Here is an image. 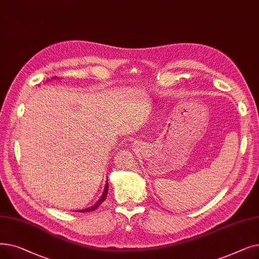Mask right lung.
<instances>
[{
	"label": "right lung",
	"instance_id": "1",
	"mask_svg": "<svg viewBox=\"0 0 259 259\" xmlns=\"http://www.w3.org/2000/svg\"><path fill=\"white\" fill-rule=\"evenodd\" d=\"M107 193H108V183H107V184H106V186H105L103 195L101 196V198L99 199V201H98L97 203H95L94 206H92V207H90V208H88V209H84V210H77V211H75V212H81V213H85V212H90V211H93V210H95V209H98V208L100 207L101 203L106 199V197H107Z\"/></svg>",
	"mask_w": 259,
	"mask_h": 259
}]
</instances>
